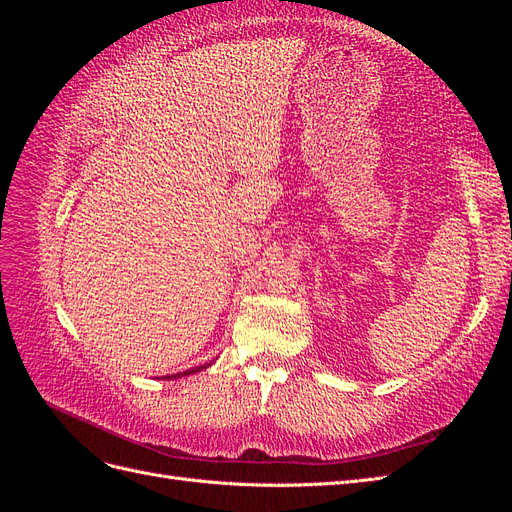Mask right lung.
<instances>
[{"label":"right lung","instance_id":"1","mask_svg":"<svg viewBox=\"0 0 512 512\" xmlns=\"http://www.w3.org/2000/svg\"><path fill=\"white\" fill-rule=\"evenodd\" d=\"M198 369H203V367H194V369L183 371V374H177V376H190V374H194V371H198ZM170 378H175V376H170Z\"/></svg>","mask_w":512,"mask_h":512}]
</instances>
